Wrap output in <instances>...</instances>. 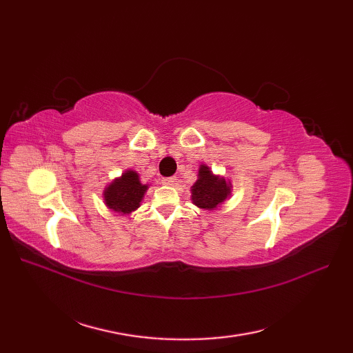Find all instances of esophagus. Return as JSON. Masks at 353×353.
Instances as JSON below:
<instances>
[{
  "label": "esophagus",
  "mask_w": 353,
  "mask_h": 353,
  "mask_svg": "<svg viewBox=\"0 0 353 353\" xmlns=\"http://www.w3.org/2000/svg\"><path fill=\"white\" fill-rule=\"evenodd\" d=\"M162 183H163V185H174L175 183H176V178L175 176H170V178H163L162 179Z\"/></svg>",
  "instance_id": "34e87169"
}]
</instances>
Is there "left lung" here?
I'll return each instance as SVG.
<instances>
[{
    "instance_id": "left-lung-1",
    "label": "left lung",
    "mask_w": 353,
    "mask_h": 353,
    "mask_svg": "<svg viewBox=\"0 0 353 353\" xmlns=\"http://www.w3.org/2000/svg\"><path fill=\"white\" fill-rule=\"evenodd\" d=\"M232 194V184L230 179L215 175L212 169L201 163L199 168L197 181L191 187V201L199 209L216 210Z\"/></svg>"
}]
</instances>
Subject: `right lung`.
<instances>
[{"label": "right lung", "mask_w": 353, "mask_h": 353, "mask_svg": "<svg viewBox=\"0 0 353 353\" xmlns=\"http://www.w3.org/2000/svg\"><path fill=\"white\" fill-rule=\"evenodd\" d=\"M148 184H143L137 170L126 169L121 176H116L105 185L103 200L108 209L119 215L128 216L131 212L141 206Z\"/></svg>", "instance_id": "add662e5"}]
</instances>
